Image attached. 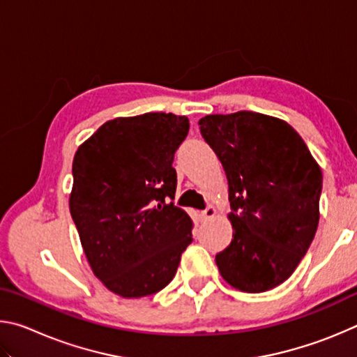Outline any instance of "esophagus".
Listing matches in <instances>:
<instances>
[{"label":"esophagus","mask_w":357,"mask_h":357,"mask_svg":"<svg viewBox=\"0 0 357 357\" xmlns=\"http://www.w3.org/2000/svg\"><path fill=\"white\" fill-rule=\"evenodd\" d=\"M217 214V208L215 206H208L206 209H203L200 213V217L203 220H208V219H213V217Z\"/></svg>","instance_id":"34e87169"}]
</instances>
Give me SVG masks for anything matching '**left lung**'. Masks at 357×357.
<instances>
[{"label": "left lung", "instance_id": "1", "mask_svg": "<svg viewBox=\"0 0 357 357\" xmlns=\"http://www.w3.org/2000/svg\"><path fill=\"white\" fill-rule=\"evenodd\" d=\"M228 179L233 239L215 264L228 285L263 293L285 282L315 238L323 173L287 121L255 112L200 119Z\"/></svg>", "mask_w": 357, "mask_h": 357}]
</instances>
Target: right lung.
Listing matches in <instances>:
<instances>
[{
	"label": "right lung",
	"instance_id": "add662e5",
	"mask_svg": "<svg viewBox=\"0 0 357 357\" xmlns=\"http://www.w3.org/2000/svg\"><path fill=\"white\" fill-rule=\"evenodd\" d=\"M189 119L144 113L107 121L78 146L69 209L94 275L121 298L165 288L192 243V220L170 200L173 157Z\"/></svg>",
	"mask_w": 357,
	"mask_h": 357
}]
</instances>
